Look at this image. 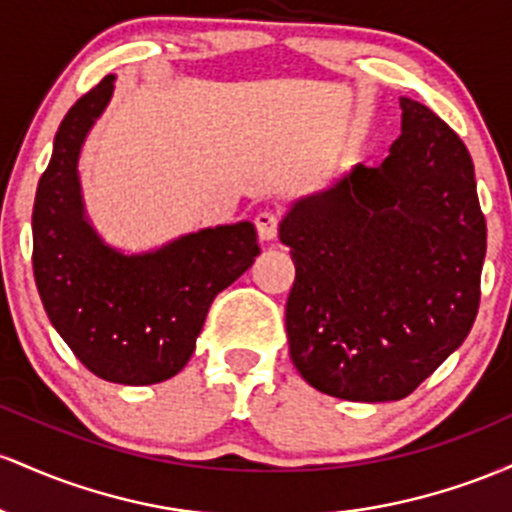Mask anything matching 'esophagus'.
<instances>
[{"mask_svg":"<svg viewBox=\"0 0 512 512\" xmlns=\"http://www.w3.org/2000/svg\"><path fill=\"white\" fill-rule=\"evenodd\" d=\"M254 225H256L258 239H261V241H271V239H275V234H278V225H280L278 212H273V210L258 212L256 220H254Z\"/></svg>","mask_w":512,"mask_h":512,"instance_id":"obj_1","label":"esophagus"}]
</instances>
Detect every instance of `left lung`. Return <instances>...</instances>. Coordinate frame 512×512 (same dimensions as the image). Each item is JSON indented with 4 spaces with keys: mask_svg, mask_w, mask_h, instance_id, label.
Returning a JSON list of instances; mask_svg holds the SVG:
<instances>
[{
    "mask_svg": "<svg viewBox=\"0 0 512 512\" xmlns=\"http://www.w3.org/2000/svg\"><path fill=\"white\" fill-rule=\"evenodd\" d=\"M280 241L295 261L290 358L319 392L404 399L472 331L486 256L474 164L423 103L401 99L389 157L297 200Z\"/></svg>",
    "mask_w": 512,
    "mask_h": 512,
    "instance_id": "1",
    "label": "left lung"
}]
</instances>
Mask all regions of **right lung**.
Returning <instances> with one entry per match:
<instances>
[{"label":"right lung","mask_w":512,"mask_h":512,"mask_svg":"<svg viewBox=\"0 0 512 512\" xmlns=\"http://www.w3.org/2000/svg\"><path fill=\"white\" fill-rule=\"evenodd\" d=\"M113 74L57 128L33 203V275L45 314L79 363L116 384H154L183 370L217 292L261 254L251 222L186 234L154 254L123 256L84 220L77 159L113 94Z\"/></svg>","instance_id":"obj_1"}]
</instances>
